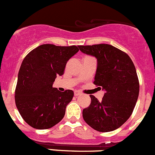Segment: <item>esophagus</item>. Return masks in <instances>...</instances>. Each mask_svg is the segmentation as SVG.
<instances>
[{
	"mask_svg": "<svg viewBox=\"0 0 155 155\" xmlns=\"http://www.w3.org/2000/svg\"><path fill=\"white\" fill-rule=\"evenodd\" d=\"M80 95H81V93L80 92V91H74V96H80Z\"/></svg>",
	"mask_w": 155,
	"mask_h": 155,
	"instance_id": "34e87169",
	"label": "esophagus"
}]
</instances>
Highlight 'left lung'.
Masks as SVG:
<instances>
[{"label": "left lung", "mask_w": 155, "mask_h": 155, "mask_svg": "<svg viewBox=\"0 0 155 155\" xmlns=\"http://www.w3.org/2000/svg\"><path fill=\"white\" fill-rule=\"evenodd\" d=\"M78 47L83 53L97 58L94 84L105 91L101 101L90 96L91 103L83 110V118L98 132H111L126 123L136 104L139 82L135 65L126 53L111 45Z\"/></svg>", "instance_id": "left-lung-1"}]
</instances>
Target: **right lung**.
I'll return each mask as SVG.
<instances>
[{"label": "right lung", "instance_id": "1", "mask_svg": "<svg viewBox=\"0 0 155 155\" xmlns=\"http://www.w3.org/2000/svg\"><path fill=\"white\" fill-rule=\"evenodd\" d=\"M79 48L75 45L43 44L32 50L22 62L15 91V103L27 124L47 129L58 123L65 114L74 92H61L52 84L64 74L67 61Z\"/></svg>", "mask_w": 155, "mask_h": 155}]
</instances>
